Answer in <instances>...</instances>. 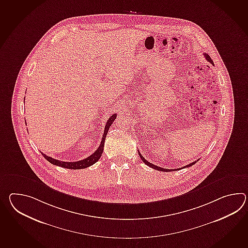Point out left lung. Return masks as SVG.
Listing matches in <instances>:
<instances>
[{
    "mask_svg": "<svg viewBox=\"0 0 248 248\" xmlns=\"http://www.w3.org/2000/svg\"><path fill=\"white\" fill-rule=\"evenodd\" d=\"M204 58L206 59V61L210 62L211 64H213L214 65V61H212V59L210 58V56L208 54H206V53H204ZM139 155H140V158L141 160L143 161L144 163L146 164V165L149 166V167H151V168H153V169H155V170H157V171H176V170H182L183 168H186V167H189V166H192L193 165H195L196 163H197V161H195V162H193L191 164H189V165H186V166H184V167H182V168H179V169H165V168H162V167H159V166H156V165H153V164H151V163H149V161H147V160L144 158L143 156L141 155V154L139 152Z\"/></svg>",
    "mask_w": 248,
    "mask_h": 248,
    "instance_id": "8db88e82",
    "label": "left lung"
}]
</instances>
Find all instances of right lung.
<instances>
[{
    "mask_svg": "<svg viewBox=\"0 0 248 248\" xmlns=\"http://www.w3.org/2000/svg\"><path fill=\"white\" fill-rule=\"evenodd\" d=\"M116 118V114H114V115H112L109 117V119L108 120L107 124H106L104 133H103L102 140H101V142L99 144V148L94 152L93 154L91 155L87 158H84V159L80 160V161H77V162H63V161H60V160L54 159V158L50 157L49 155H46L44 153H42V155H44L45 159L48 160L50 162V164L58 165V166H61V167H64V168H66V169L78 170V169H83V168H86V167H89L91 165H94L96 162H98L99 157L101 156V154L103 152V149H104L105 139H106V136H107L108 132L109 130V127L111 126L112 123L114 122Z\"/></svg>",
    "mask_w": 248,
    "mask_h": 248,
    "instance_id": "obj_1",
    "label": "right lung"
}]
</instances>
